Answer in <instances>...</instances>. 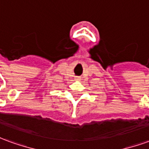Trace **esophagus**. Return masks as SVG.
I'll list each match as a JSON object with an SVG mask.
<instances>
[{
    "label": "esophagus",
    "instance_id": "34e87169",
    "mask_svg": "<svg viewBox=\"0 0 149 149\" xmlns=\"http://www.w3.org/2000/svg\"><path fill=\"white\" fill-rule=\"evenodd\" d=\"M76 80H77V81H79L80 79H79V77H77V78H76Z\"/></svg>",
    "mask_w": 149,
    "mask_h": 149
}]
</instances>
